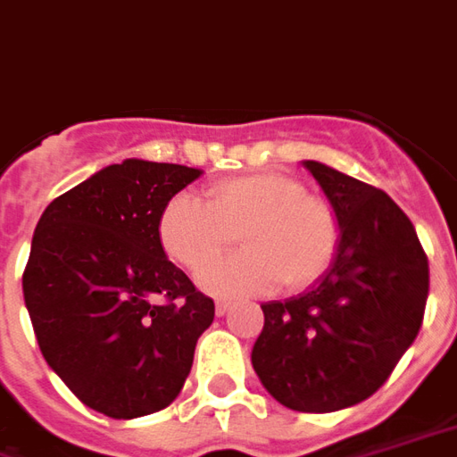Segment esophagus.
I'll return each instance as SVG.
<instances>
[{"label":"esophagus","mask_w":457,"mask_h":457,"mask_svg":"<svg viewBox=\"0 0 457 457\" xmlns=\"http://www.w3.org/2000/svg\"><path fill=\"white\" fill-rule=\"evenodd\" d=\"M228 309H231V302H226V299H221V302H216V306H214L216 316L228 314Z\"/></svg>","instance_id":"obj_1"}]
</instances>
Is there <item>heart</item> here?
<instances>
[{"label":"heart","mask_w":457,"mask_h":457,"mask_svg":"<svg viewBox=\"0 0 457 457\" xmlns=\"http://www.w3.org/2000/svg\"><path fill=\"white\" fill-rule=\"evenodd\" d=\"M236 235L244 253L215 266ZM158 243L216 297L270 292L282 279L287 289H304L334 265L341 221L334 206L302 195L295 179L245 175L209 185L204 204L189 195L170 199L158 219Z\"/></svg>","instance_id":"obj_1"}]
</instances>
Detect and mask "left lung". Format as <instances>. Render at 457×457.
Here are the masks:
<instances>
[{"mask_svg":"<svg viewBox=\"0 0 457 457\" xmlns=\"http://www.w3.org/2000/svg\"><path fill=\"white\" fill-rule=\"evenodd\" d=\"M341 221L336 261L309 289L262 304L253 368L279 404L328 414L375 395L414 343L428 258L409 216L382 189L304 160Z\"/></svg>","mask_w":457,"mask_h":457,"instance_id":"1","label":"left lung"}]
</instances>
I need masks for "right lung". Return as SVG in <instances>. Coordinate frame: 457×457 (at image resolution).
Instances as JSON below:
<instances>
[{
	"label": "right lung",
	"instance_id": "obj_1",
	"mask_svg": "<svg viewBox=\"0 0 457 457\" xmlns=\"http://www.w3.org/2000/svg\"><path fill=\"white\" fill-rule=\"evenodd\" d=\"M202 170L129 158L46 206L23 270L43 358L112 419L160 411L187 379L214 302L165 258L158 219Z\"/></svg>",
	"mask_w": 457,
	"mask_h": 457
}]
</instances>
